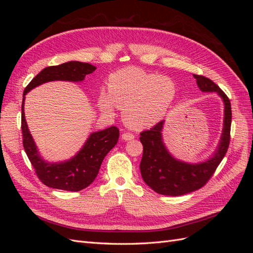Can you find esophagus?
I'll return each instance as SVG.
<instances>
[{"label": "esophagus", "mask_w": 253, "mask_h": 253, "mask_svg": "<svg viewBox=\"0 0 253 253\" xmlns=\"http://www.w3.org/2000/svg\"><path fill=\"white\" fill-rule=\"evenodd\" d=\"M122 139L126 140V141H128V140H133L134 139V135L129 134V133H124L122 134Z\"/></svg>", "instance_id": "1"}]
</instances>
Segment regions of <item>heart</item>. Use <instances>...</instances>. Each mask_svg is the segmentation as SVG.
Instances as JSON below:
<instances>
[{"label": "heart", "instance_id": "1", "mask_svg": "<svg viewBox=\"0 0 253 253\" xmlns=\"http://www.w3.org/2000/svg\"><path fill=\"white\" fill-rule=\"evenodd\" d=\"M175 93V83L167 76L126 67L110 76L109 93L102 91L98 105L106 114H112L115 105L124 109L122 119L126 126L140 131L164 118Z\"/></svg>", "mask_w": 253, "mask_h": 253}]
</instances>
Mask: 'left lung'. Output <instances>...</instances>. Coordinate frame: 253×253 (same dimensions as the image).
Segmentation results:
<instances>
[{
    "instance_id": "obj_1",
    "label": "left lung",
    "mask_w": 253,
    "mask_h": 253,
    "mask_svg": "<svg viewBox=\"0 0 253 253\" xmlns=\"http://www.w3.org/2000/svg\"><path fill=\"white\" fill-rule=\"evenodd\" d=\"M197 86L204 93H216L224 103V121L220 139L213 154L202 163H186L175 158L163 138L165 120L140 133L143 154L140 173L144 182L156 193L169 196L185 195L201 189L210 179L225 157L231 127V104L226 94L212 80L194 75Z\"/></svg>"
}]
</instances>
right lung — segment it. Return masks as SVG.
I'll return each instance as SVG.
<instances>
[{
	"label": "right lung",
	"mask_w": 253,
	"mask_h": 253,
	"mask_svg": "<svg viewBox=\"0 0 253 253\" xmlns=\"http://www.w3.org/2000/svg\"><path fill=\"white\" fill-rule=\"evenodd\" d=\"M95 71L96 66L79 61L48 66L38 74L24 89L22 101L23 145L38 177L49 188L77 192L88 187L97 177L104 157L116 145L119 129L116 126H111L90 133L83 147L72 158L64 162H47L40 154L29 132L24 113L25 96L35 87L50 81L81 82L86 75Z\"/></svg>",
	"instance_id": "1"
}]
</instances>
